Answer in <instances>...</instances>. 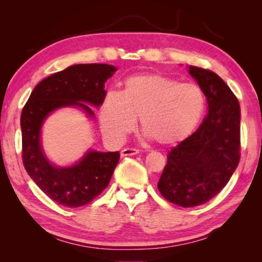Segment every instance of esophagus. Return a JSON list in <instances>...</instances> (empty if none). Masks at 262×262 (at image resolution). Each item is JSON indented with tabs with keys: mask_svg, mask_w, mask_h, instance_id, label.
<instances>
[{
	"mask_svg": "<svg viewBox=\"0 0 262 262\" xmlns=\"http://www.w3.org/2000/svg\"><path fill=\"white\" fill-rule=\"evenodd\" d=\"M139 154V149L136 148H125L121 150V157H126V156H133V155H137Z\"/></svg>",
	"mask_w": 262,
	"mask_h": 262,
	"instance_id": "1",
	"label": "esophagus"
}]
</instances>
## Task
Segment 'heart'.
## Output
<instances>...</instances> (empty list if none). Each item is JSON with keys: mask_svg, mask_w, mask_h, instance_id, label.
I'll return each instance as SVG.
<instances>
[{"mask_svg": "<svg viewBox=\"0 0 262 262\" xmlns=\"http://www.w3.org/2000/svg\"><path fill=\"white\" fill-rule=\"evenodd\" d=\"M205 95L195 83H179L162 74H143L128 78L122 94L108 92L100 110L104 134L121 141L134 129L162 145L185 140L202 117Z\"/></svg>", "mask_w": 262, "mask_h": 262, "instance_id": "1", "label": "heart"}]
</instances>
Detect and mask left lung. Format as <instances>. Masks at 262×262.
Wrapping results in <instances>:
<instances>
[{
    "label": "left lung",
    "mask_w": 262,
    "mask_h": 262,
    "mask_svg": "<svg viewBox=\"0 0 262 262\" xmlns=\"http://www.w3.org/2000/svg\"><path fill=\"white\" fill-rule=\"evenodd\" d=\"M200 85L208 113L196 132L167 154L157 187L168 202L188 208L203 205L219 194L241 161V107L219 75L189 66Z\"/></svg>",
    "instance_id": "1"
}]
</instances>
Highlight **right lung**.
<instances>
[{"mask_svg": "<svg viewBox=\"0 0 262 262\" xmlns=\"http://www.w3.org/2000/svg\"><path fill=\"white\" fill-rule=\"evenodd\" d=\"M115 70L105 63L70 66L42 79L21 111L24 167L38 187L59 205L82 207L98 196L108 186L120 154L89 150L73 166L52 165L40 143L42 122L53 111L64 106H78L89 117H94V111L86 104L99 106L104 103L105 82Z\"/></svg>", "mask_w": 262, "mask_h": 262, "instance_id": "obj_1", "label": "right lung"}]
</instances>
